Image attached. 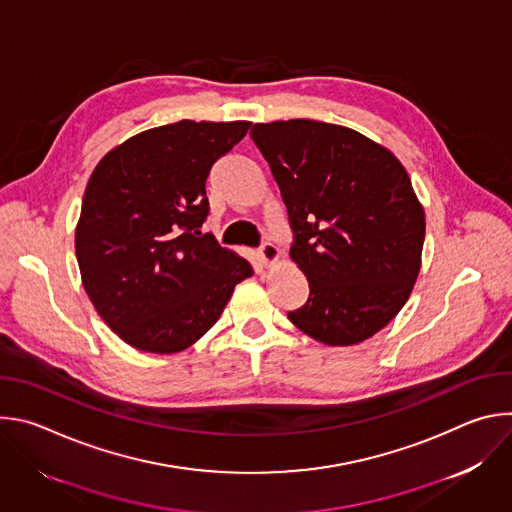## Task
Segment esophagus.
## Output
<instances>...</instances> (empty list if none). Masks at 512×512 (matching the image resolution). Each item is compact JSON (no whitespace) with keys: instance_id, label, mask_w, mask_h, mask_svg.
<instances>
[{"instance_id":"esophagus-1","label":"esophagus","mask_w":512,"mask_h":512,"mask_svg":"<svg viewBox=\"0 0 512 512\" xmlns=\"http://www.w3.org/2000/svg\"><path fill=\"white\" fill-rule=\"evenodd\" d=\"M259 255H261L263 263L269 265V263H273V261L279 257V251H277V247H275L273 243L265 241V243H261V247H259Z\"/></svg>"}]
</instances>
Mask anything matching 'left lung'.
Instances as JSON below:
<instances>
[{
    "instance_id": "left-lung-1",
    "label": "left lung",
    "mask_w": 512,
    "mask_h": 512,
    "mask_svg": "<svg viewBox=\"0 0 512 512\" xmlns=\"http://www.w3.org/2000/svg\"><path fill=\"white\" fill-rule=\"evenodd\" d=\"M251 139L287 206L289 255L310 281L308 302L287 318L330 346L371 338L405 306L421 267L425 214L405 168L324 121L255 123Z\"/></svg>"
}]
</instances>
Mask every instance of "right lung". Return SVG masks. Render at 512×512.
Segmentation results:
<instances>
[{"label": "right lung", "instance_id": "1", "mask_svg": "<svg viewBox=\"0 0 512 512\" xmlns=\"http://www.w3.org/2000/svg\"><path fill=\"white\" fill-rule=\"evenodd\" d=\"M251 123L178 121L143 131L91 174L77 225L83 285L107 326L143 352L172 354L221 318L247 259L200 233L206 178Z\"/></svg>", "mask_w": 512, "mask_h": 512}]
</instances>
